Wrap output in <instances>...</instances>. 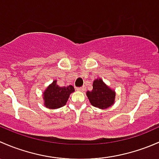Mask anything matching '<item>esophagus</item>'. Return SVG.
Masks as SVG:
<instances>
[{
    "label": "esophagus",
    "instance_id": "34e87169",
    "mask_svg": "<svg viewBox=\"0 0 159 159\" xmlns=\"http://www.w3.org/2000/svg\"><path fill=\"white\" fill-rule=\"evenodd\" d=\"M85 89H86V88H85V86H82V87H77V88H76V89H77L78 91H81V92L84 91Z\"/></svg>",
    "mask_w": 159,
    "mask_h": 159
}]
</instances>
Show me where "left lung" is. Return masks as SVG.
<instances>
[{"mask_svg":"<svg viewBox=\"0 0 159 159\" xmlns=\"http://www.w3.org/2000/svg\"><path fill=\"white\" fill-rule=\"evenodd\" d=\"M91 105L101 109H107L115 102L116 93L101 79L93 81V89L86 92Z\"/></svg>","mask_w":159,"mask_h":159,"instance_id":"8db88e82","label":"left lung"}]
</instances>
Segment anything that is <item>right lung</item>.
<instances>
[{"mask_svg": "<svg viewBox=\"0 0 159 159\" xmlns=\"http://www.w3.org/2000/svg\"><path fill=\"white\" fill-rule=\"evenodd\" d=\"M54 80L43 92L44 106L51 109H59L66 104L70 95L74 92L73 86L60 87Z\"/></svg>", "mask_w": 159, "mask_h": 159, "instance_id": "add662e5", "label": "right lung"}]
</instances>
